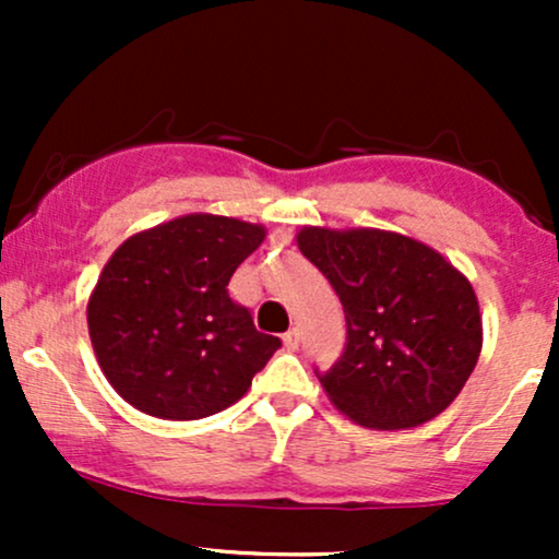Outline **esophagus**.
<instances>
[{"label":"esophagus","mask_w":559,"mask_h":559,"mask_svg":"<svg viewBox=\"0 0 559 559\" xmlns=\"http://www.w3.org/2000/svg\"><path fill=\"white\" fill-rule=\"evenodd\" d=\"M284 344H286V349H297V346H299V329H288L284 333Z\"/></svg>","instance_id":"1"}]
</instances>
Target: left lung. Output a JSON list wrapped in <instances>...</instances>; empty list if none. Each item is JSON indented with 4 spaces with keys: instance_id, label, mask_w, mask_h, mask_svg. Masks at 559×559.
<instances>
[{
    "instance_id": "left-lung-1",
    "label": "left lung",
    "mask_w": 559,
    "mask_h": 559,
    "mask_svg": "<svg viewBox=\"0 0 559 559\" xmlns=\"http://www.w3.org/2000/svg\"><path fill=\"white\" fill-rule=\"evenodd\" d=\"M297 243L331 281L346 318L325 394L365 428H413L452 404L480 355L473 286L426 243L376 228H301Z\"/></svg>"
}]
</instances>
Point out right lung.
Here are the masks:
<instances>
[{"mask_svg": "<svg viewBox=\"0 0 559 559\" xmlns=\"http://www.w3.org/2000/svg\"><path fill=\"white\" fill-rule=\"evenodd\" d=\"M265 228L183 215L115 249L88 299V336L128 404L165 420H197L239 402L281 346L230 299L228 281Z\"/></svg>", "mask_w": 559, "mask_h": 559, "instance_id": "add662e5", "label": "right lung"}]
</instances>
